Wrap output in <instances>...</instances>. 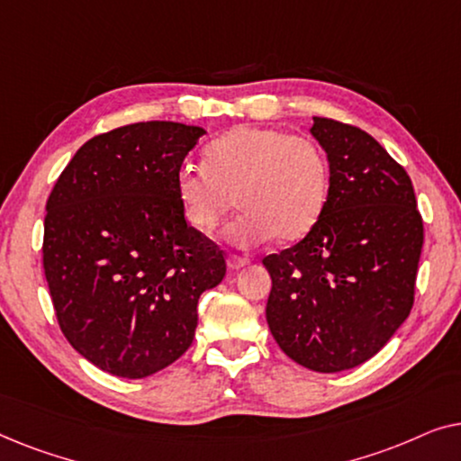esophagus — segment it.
Instances as JSON below:
<instances>
[{"label": "esophagus", "instance_id": "obj_1", "mask_svg": "<svg viewBox=\"0 0 461 461\" xmlns=\"http://www.w3.org/2000/svg\"><path fill=\"white\" fill-rule=\"evenodd\" d=\"M226 262H229V267H230L232 270L243 268L245 264H248V260H245V258H241V256H235V254H230L229 258H226Z\"/></svg>", "mask_w": 461, "mask_h": 461}]
</instances>
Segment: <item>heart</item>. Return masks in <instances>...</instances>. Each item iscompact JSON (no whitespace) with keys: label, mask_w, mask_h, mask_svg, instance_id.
<instances>
[{"label":"heart","mask_w":461,"mask_h":461,"mask_svg":"<svg viewBox=\"0 0 461 461\" xmlns=\"http://www.w3.org/2000/svg\"><path fill=\"white\" fill-rule=\"evenodd\" d=\"M182 212L199 230H213L237 205L226 237L241 248L298 241L312 230L330 194V163L308 136L237 125L205 147V166L176 176Z\"/></svg>","instance_id":"obj_1"}]
</instances>
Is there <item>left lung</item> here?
I'll use <instances>...</instances> for the list:
<instances>
[{
	"instance_id": "obj_1",
	"label": "left lung",
	"mask_w": 461,
	"mask_h": 461,
	"mask_svg": "<svg viewBox=\"0 0 461 461\" xmlns=\"http://www.w3.org/2000/svg\"><path fill=\"white\" fill-rule=\"evenodd\" d=\"M312 122L330 194L300 243L262 260L273 276L267 321L289 358L336 374L380 352L411 312L424 222L411 178L375 138Z\"/></svg>"
}]
</instances>
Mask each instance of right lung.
Here are the masks:
<instances>
[{"label": "right lung", "mask_w": 461, "mask_h": 461, "mask_svg": "<svg viewBox=\"0 0 461 461\" xmlns=\"http://www.w3.org/2000/svg\"><path fill=\"white\" fill-rule=\"evenodd\" d=\"M203 134L174 122L104 131L48 197L43 273L60 331L113 375L138 380L185 355L199 295L226 275L224 251L186 222L176 193Z\"/></svg>", "instance_id": "obj_1"}]
</instances>
